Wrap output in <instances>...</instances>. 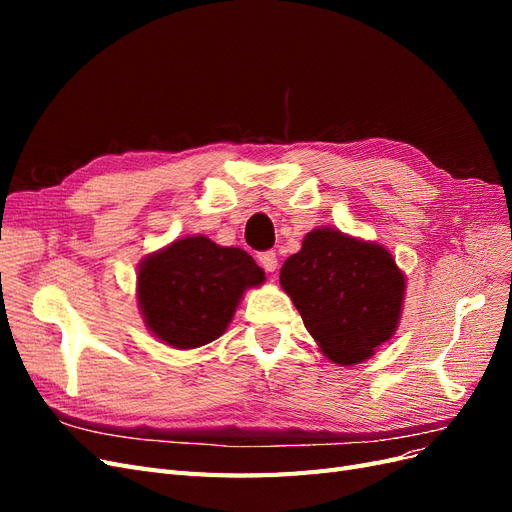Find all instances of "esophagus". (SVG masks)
<instances>
[{"label":"esophagus","mask_w":512,"mask_h":512,"mask_svg":"<svg viewBox=\"0 0 512 512\" xmlns=\"http://www.w3.org/2000/svg\"><path fill=\"white\" fill-rule=\"evenodd\" d=\"M258 262H260L262 269L273 273L277 269V254L271 252V250L269 252H262V254H258Z\"/></svg>","instance_id":"obj_1"}]
</instances>
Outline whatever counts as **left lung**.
Returning <instances> with one entry per match:
<instances>
[{"label": "left lung", "mask_w": 512, "mask_h": 512, "mask_svg": "<svg viewBox=\"0 0 512 512\" xmlns=\"http://www.w3.org/2000/svg\"><path fill=\"white\" fill-rule=\"evenodd\" d=\"M320 350L339 365H356L391 339L404 307L406 277L389 250L333 228L307 232L280 271Z\"/></svg>", "instance_id": "obj_1"}]
</instances>
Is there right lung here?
<instances>
[{"label": "right lung", "instance_id": "1", "mask_svg": "<svg viewBox=\"0 0 512 512\" xmlns=\"http://www.w3.org/2000/svg\"><path fill=\"white\" fill-rule=\"evenodd\" d=\"M265 282L254 258L196 235L149 254L138 267V307L160 342L192 350L218 339L243 292Z\"/></svg>", "mask_w": 512, "mask_h": 512}]
</instances>
